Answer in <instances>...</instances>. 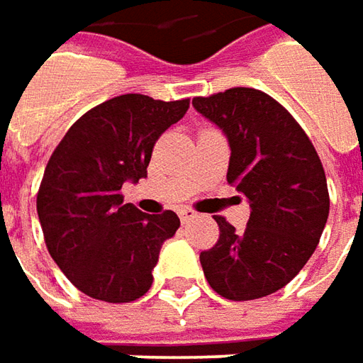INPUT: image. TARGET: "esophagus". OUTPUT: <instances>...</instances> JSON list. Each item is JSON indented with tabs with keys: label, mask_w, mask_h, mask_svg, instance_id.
I'll return each instance as SVG.
<instances>
[{
	"label": "esophagus",
	"mask_w": 363,
	"mask_h": 363,
	"mask_svg": "<svg viewBox=\"0 0 363 363\" xmlns=\"http://www.w3.org/2000/svg\"><path fill=\"white\" fill-rule=\"evenodd\" d=\"M177 216L182 222H189L191 218H196V212L191 208H182V210H177Z\"/></svg>",
	"instance_id": "esophagus-1"
}]
</instances>
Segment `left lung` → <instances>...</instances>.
<instances>
[{
  "label": "left lung",
  "instance_id": "1",
  "mask_svg": "<svg viewBox=\"0 0 363 363\" xmlns=\"http://www.w3.org/2000/svg\"><path fill=\"white\" fill-rule=\"evenodd\" d=\"M191 105L226 135V179L250 206L242 232L214 216L220 238L200 255L203 274L226 299L267 297L295 279L325 228L329 194L321 160L299 123L262 91L238 86L196 96Z\"/></svg>",
  "mask_w": 363,
  "mask_h": 363
}]
</instances>
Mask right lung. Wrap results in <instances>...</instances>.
Returning <instances> with one entry per match:
<instances>
[{"label":"right lung","mask_w":363,"mask_h":363,"mask_svg":"<svg viewBox=\"0 0 363 363\" xmlns=\"http://www.w3.org/2000/svg\"><path fill=\"white\" fill-rule=\"evenodd\" d=\"M188 108V99L121 94L82 115L54 149L38 191L40 226L50 257L92 299L129 303L153 283L179 218L143 214L123 202L121 188L147 177L155 141Z\"/></svg>","instance_id":"right-lung-1"}]
</instances>
